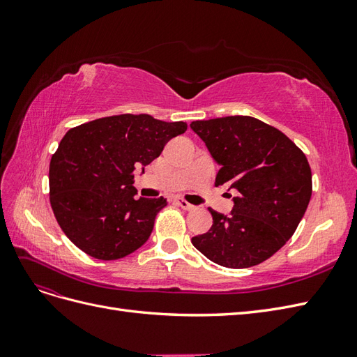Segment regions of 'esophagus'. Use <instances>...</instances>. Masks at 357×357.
I'll return each mask as SVG.
<instances>
[{
  "mask_svg": "<svg viewBox=\"0 0 357 357\" xmlns=\"http://www.w3.org/2000/svg\"><path fill=\"white\" fill-rule=\"evenodd\" d=\"M176 204H177V205H180V207H181L183 210H188V211H190V210L195 208V205L189 204L188 201H185L183 198H177V199H176Z\"/></svg>",
  "mask_w": 357,
  "mask_h": 357,
  "instance_id": "obj_1",
  "label": "esophagus"
}]
</instances>
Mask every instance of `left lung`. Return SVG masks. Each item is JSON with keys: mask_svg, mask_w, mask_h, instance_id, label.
<instances>
[{"mask_svg": "<svg viewBox=\"0 0 357 357\" xmlns=\"http://www.w3.org/2000/svg\"><path fill=\"white\" fill-rule=\"evenodd\" d=\"M220 165L215 186L236 190L231 215L213 208L208 232L192 244L214 264L248 268L282 248L304 215L312 192L304 152L277 128L250 116L192 122Z\"/></svg>", "mask_w": 357, "mask_h": 357, "instance_id": "8db88e82", "label": "left lung"}]
</instances>
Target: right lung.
<instances>
[{"label": "right lung", "mask_w": 357, "mask_h": 357, "mask_svg": "<svg viewBox=\"0 0 357 357\" xmlns=\"http://www.w3.org/2000/svg\"><path fill=\"white\" fill-rule=\"evenodd\" d=\"M186 129V122L131 113L71 128L49 168L50 205L70 241L101 261L142 247L167 199H137L132 171L156 159Z\"/></svg>", "instance_id": "1"}]
</instances>
